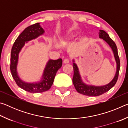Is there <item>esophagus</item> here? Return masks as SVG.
<instances>
[{"label":"esophagus","instance_id":"34e87169","mask_svg":"<svg viewBox=\"0 0 128 128\" xmlns=\"http://www.w3.org/2000/svg\"><path fill=\"white\" fill-rule=\"evenodd\" d=\"M63 62H64V64H68V63H69V60L68 59H64V61H63Z\"/></svg>","mask_w":128,"mask_h":128}]
</instances>
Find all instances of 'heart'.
<instances>
[{"label": "heart", "instance_id": "heart-1", "mask_svg": "<svg viewBox=\"0 0 128 128\" xmlns=\"http://www.w3.org/2000/svg\"><path fill=\"white\" fill-rule=\"evenodd\" d=\"M74 36L73 35H70V36H69L67 38H66V39H64L63 40H62V42H67V41H68V40H72V39H73V37H74Z\"/></svg>", "mask_w": 128, "mask_h": 128}]
</instances>
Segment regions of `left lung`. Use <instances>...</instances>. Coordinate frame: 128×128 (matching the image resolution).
I'll list each match as a JSON object with an SVG mask.
<instances>
[{
  "mask_svg": "<svg viewBox=\"0 0 128 128\" xmlns=\"http://www.w3.org/2000/svg\"><path fill=\"white\" fill-rule=\"evenodd\" d=\"M99 38L103 39L110 45V47L112 49V50H113L114 58H115V60L117 63V70L114 79L107 85L102 86H89L86 85V84L82 82L77 65L74 62H73V66L74 74H73V77L72 80L73 85H74L75 88L78 92L80 93V94L87 95V96H97L107 92L108 91H109L115 85L117 81H118V77L119 70H120V58H119L118 55V48H117L115 43L110 37L109 35L103 30H100V32H99Z\"/></svg>",
  "mask_w": 128,
  "mask_h": 128,
  "instance_id": "obj_1",
  "label": "left lung"
}]
</instances>
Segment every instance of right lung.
<instances>
[{"mask_svg": "<svg viewBox=\"0 0 128 128\" xmlns=\"http://www.w3.org/2000/svg\"><path fill=\"white\" fill-rule=\"evenodd\" d=\"M44 32V30L40 26V23H36L29 26L18 36L14 42L11 50L10 69L12 77L19 87L31 93L42 92L48 90L52 85L57 71L62 66V59L50 60L43 72V79L38 83H26L21 80L18 77L16 71V67L19 52L25 44V42L36 38L43 34Z\"/></svg>", "mask_w": 128, "mask_h": 128, "instance_id": "1", "label": "right lung"}]
</instances>
